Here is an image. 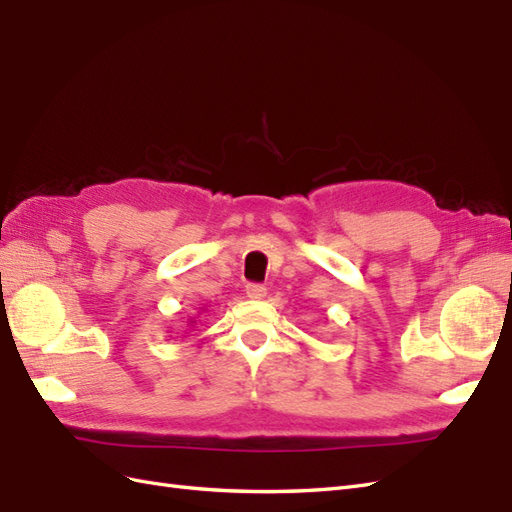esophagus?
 Instances as JSON below:
<instances>
[{"label":"esophagus","mask_w":512,"mask_h":512,"mask_svg":"<svg viewBox=\"0 0 512 512\" xmlns=\"http://www.w3.org/2000/svg\"><path fill=\"white\" fill-rule=\"evenodd\" d=\"M245 294L250 299H265L267 297V288L262 284H247L245 286Z\"/></svg>","instance_id":"1"}]
</instances>
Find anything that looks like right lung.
I'll return each instance as SVG.
<instances>
[{
	"label": "right lung",
	"mask_w": 512,
	"mask_h": 512,
	"mask_svg": "<svg viewBox=\"0 0 512 512\" xmlns=\"http://www.w3.org/2000/svg\"><path fill=\"white\" fill-rule=\"evenodd\" d=\"M190 322H194V320H190Z\"/></svg>",
	"instance_id": "add662e5"
}]
</instances>
